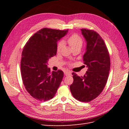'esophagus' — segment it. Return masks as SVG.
I'll list each match as a JSON object with an SVG mask.
<instances>
[{"mask_svg": "<svg viewBox=\"0 0 129 129\" xmlns=\"http://www.w3.org/2000/svg\"><path fill=\"white\" fill-rule=\"evenodd\" d=\"M71 74H72V72H70V71H66L64 72V75L67 76V75H71Z\"/></svg>", "mask_w": 129, "mask_h": 129, "instance_id": "34e87169", "label": "esophagus"}]
</instances>
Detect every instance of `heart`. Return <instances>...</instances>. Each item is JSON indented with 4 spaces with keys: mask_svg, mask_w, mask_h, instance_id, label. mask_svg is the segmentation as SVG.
I'll use <instances>...</instances> for the list:
<instances>
[{
    "mask_svg": "<svg viewBox=\"0 0 129 129\" xmlns=\"http://www.w3.org/2000/svg\"><path fill=\"white\" fill-rule=\"evenodd\" d=\"M67 42L72 49L77 47H81L83 44V41L82 38L77 34H73L69 37L67 39ZM62 46H63V43L62 42L58 43L57 47V52L60 51Z\"/></svg>",
    "mask_w": 129,
    "mask_h": 129,
    "instance_id": "b5f03b06",
    "label": "heart"
}]
</instances>
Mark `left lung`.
Here are the masks:
<instances>
[{"mask_svg": "<svg viewBox=\"0 0 129 129\" xmlns=\"http://www.w3.org/2000/svg\"><path fill=\"white\" fill-rule=\"evenodd\" d=\"M81 31L87 42L83 58L88 69L83 76L72 73L74 81L70 90L74 98L88 102L96 98L105 87L110 71V59L107 46L99 34L84 28Z\"/></svg>", "mask_w": 129, "mask_h": 129, "instance_id": "left-lung-1", "label": "left lung"}]
</instances>
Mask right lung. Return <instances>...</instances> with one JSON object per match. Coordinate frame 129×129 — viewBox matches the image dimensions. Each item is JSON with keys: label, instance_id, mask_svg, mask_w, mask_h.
Wrapping results in <instances>:
<instances>
[{"label": "right lung", "instance_id": "add662e5", "mask_svg": "<svg viewBox=\"0 0 129 129\" xmlns=\"http://www.w3.org/2000/svg\"><path fill=\"white\" fill-rule=\"evenodd\" d=\"M68 32L42 28L24 46L21 60L22 80L26 90L35 99L46 101L53 99L60 86L63 72L58 70L50 73L47 64L49 58L56 55L57 42Z\"/></svg>", "mask_w": 129, "mask_h": 129}]
</instances>
